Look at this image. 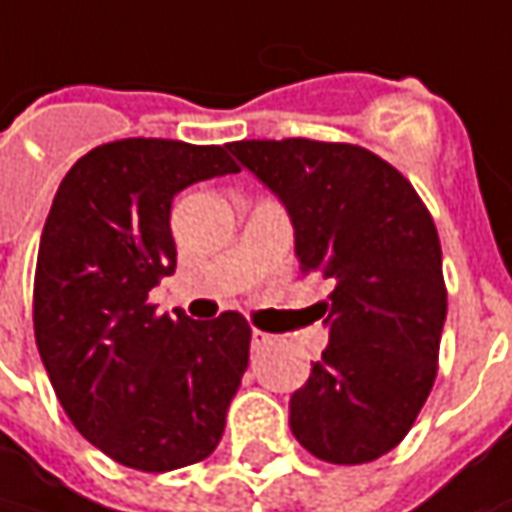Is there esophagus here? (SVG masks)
<instances>
[{
  "label": "esophagus",
  "instance_id": "obj_1",
  "mask_svg": "<svg viewBox=\"0 0 512 512\" xmlns=\"http://www.w3.org/2000/svg\"><path fill=\"white\" fill-rule=\"evenodd\" d=\"M276 342V336H270L265 330H253V336H250V344H253V350H262L267 344Z\"/></svg>",
  "mask_w": 512,
  "mask_h": 512
}]
</instances>
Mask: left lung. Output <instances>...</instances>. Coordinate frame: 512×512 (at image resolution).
I'll return each instance as SVG.
<instances>
[{"label":"left lung","mask_w":512,"mask_h":512,"mask_svg":"<svg viewBox=\"0 0 512 512\" xmlns=\"http://www.w3.org/2000/svg\"><path fill=\"white\" fill-rule=\"evenodd\" d=\"M230 153L282 202L330 330L290 399V430L316 459L376 462L402 442L439 373L447 316L442 245L416 187L347 142L242 139Z\"/></svg>","instance_id":"obj_1"}]
</instances>
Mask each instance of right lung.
<instances>
[{"mask_svg":"<svg viewBox=\"0 0 512 512\" xmlns=\"http://www.w3.org/2000/svg\"><path fill=\"white\" fill-rule=\"evenodd\" d=\"M239 173L227 145L119 139L85 153L53 196L33 276V333L73 427L113 462L165 473L222 442L250 356V325L159 316L150 290L176 270L170 205Z\"/></svg>","mask_w":512,"mask_h":512,"instance_id":"1","label":"right lung"}]
</instances>
